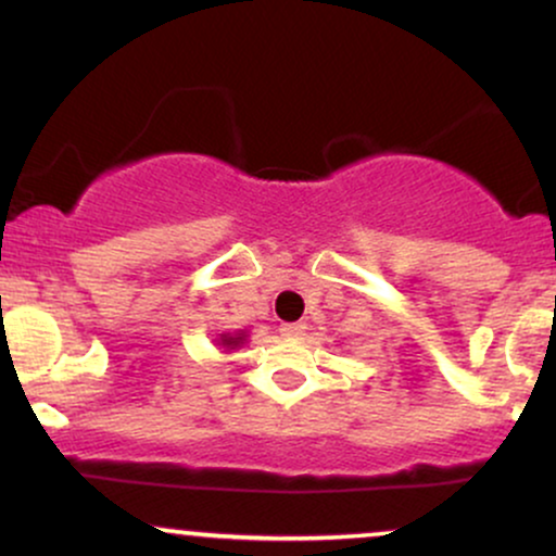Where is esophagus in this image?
I'll list each match as a JSON object with an SVG mask.
<instances>
[{
	"label": "esophagus",
	"mask_w": 556,
	"mask_h": 556,
	"mask_svg": "<svg viewBox=\"0 0 556 556\" xmlns=\"http://www.w3.org/2000/svg\"><path fill=\"white\" fill-rule=\"evenodd\" d=\"M303 331H305V324H282V327H279V334L285 337V340H298V337H303Z\"/></svg>",
	"instance_id": "esophagus-1"
}]
</instances>
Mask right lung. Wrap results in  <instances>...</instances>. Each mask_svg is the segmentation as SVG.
<instances>
[{
    "mask_svg": "<svg viewBox=\"0 0 556 556\" xmlns=\"http://www.w3.org/2000/svg\"><path fill=\"white\" fill-rule=\"evenodd\" d=\"M245 340V334L242 337H229V334H222V344H225V348H238V344Z\"/></svg>",
    "mask_w": 556,
    "mask_h": 556,
    "instance_id": "add662e5",
    "label": "right lung"
}]
</instances>
